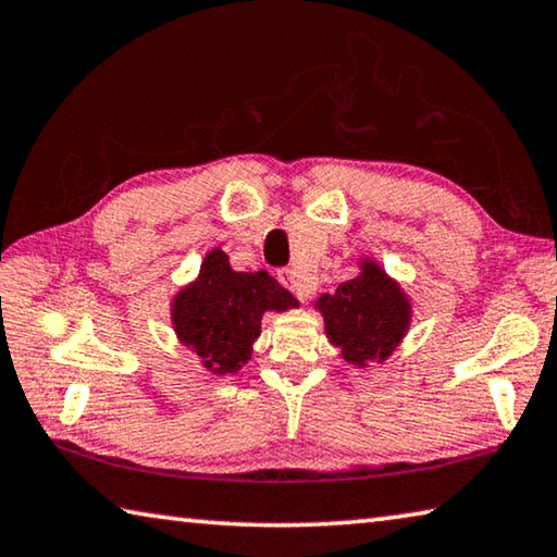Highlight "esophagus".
<instances>
[{
	"instance_id": "obj_1",
	"label": "esophagus",
	"mask_w": 557,
	"mask_h": 557,
	"mask_svg": "<svg viewBox=\"0 0 557 557\" xmlns=\"http://www.w3.org/2000/svg\"><path fill=\"white\" fill-rule=\"evenodd\" d=\"M278 281H281V286L288 288L290 294H296L300 300H308L310 294H313V290H310L306 284H300V278L296 276V271H290V269L278 271Z\"/></svg>"
}]
</instances>
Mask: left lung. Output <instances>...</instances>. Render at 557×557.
Segmentation results:
<instances>
[{"mask_svg": "<svg viewBox=\"0 0 557 557\" xmlns=\"http://www.w3.org/2000/svg\"><path fill=\"white\" fill-rule=\"evenodd\" d=\"M359 273L323 294L315 310L323 315L330 345L355 369L384 364L411 330L413 304L396 278L372 257L357 261Z\"/></svg>", "mask_w": 557, "mask_h": 557, "instance_id": "obj_1", "label": "left lung"}]
</instances>
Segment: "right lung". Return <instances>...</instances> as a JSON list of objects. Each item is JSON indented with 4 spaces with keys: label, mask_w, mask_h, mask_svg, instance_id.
<instances>
[{
    "label": "right lung",
    "mask_w": 557,
    "mask_h": 557,
    "mask_svg": "<svg viewBox=\"0 0 557 557\" xmlns=\"http://www.w3.org/2000/svg\"><path fill=\"white\" fill-rule=\"evenodd\" d=\"M298 308L269 271H234L220 247L205 253L198 276L175 290L171 325L212 376L237 374L261 335V318Z\"/></svg>",
    "instance_id": "1"
}]
</instances>
